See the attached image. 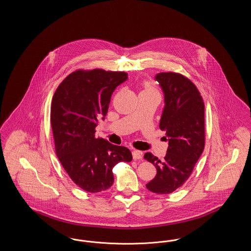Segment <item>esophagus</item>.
I'll use <instances>...</instances> for the list:
<instances>
[{
    "label": "esophagus",
    "mask_w": 251,
    "mask_h": 251,
    "mask_svg": "<svg viewBox=\"0 0 251 251\" xmlns=\"http://www.w3.org/2000/svg\"><path fill=\"white\" fill-rule=\"evenodd\" d=\"M132 158L133 160H141L142 159V152L139 151H132Z\"/></svg>",
    "instance_id": "obj_1"
}]
</instances>
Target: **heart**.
<instances>
[{
  "label": "heart",
  "instance_id": "heart-1",
  "mask_svg": "<svg viewBox=\"0 0 251 251\" xmlns=\"http://www.w3.org/2000/svg\"><path fill=\"white\" fill-rule=\"evenodd\" d=\"M147 90H150V89H147Z\"/></svg>",
  "mask_w": 251,
  "mask_h": 251
}]
</instances>
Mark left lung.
Returning a JSON list of instances; mask_svg holds the SVG:
<instances>
[{"instance_id":"obj_1","label":"left lung","mask_w":251,"mask_h":251,"mask_svg":"<svg viewBox=\"0 0 251 251\" xmlns=\"http://www.w3.org/2000/svg\"><path fill=\"white\" fill-rule=\"evenodd\" d=\"M163 93L165 106L160 129L168 142L163 160L147 152L144 158L157 169L154 179L146 184L156 194H170L189 176L204 149V103L190 80L179 73L161 72L154 77Z\"/></svg>"}]
</instances>
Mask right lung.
Here are the masks:
<instances>
[{
    "label": "right lung",
    "mask_w": 251,
    "mask_h": 251,
    "mask_svg": "<svg viewBox=\"0 0 251 251\" xmlns=\"http://www.w3.org/2000/svg\"><path fill=\"white\" fill-rule=\"evenodd\" d=\"M126 80L125 72L77 71L60 84L52 98L50 123L56 155L84 191L98 193L111 187L113 167L132 159L129 149L95 137L99 120L107 115L111 96Z\"/></svg>",
    "instance_id": "1"
}]
</instances>
